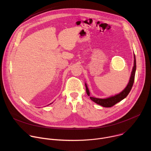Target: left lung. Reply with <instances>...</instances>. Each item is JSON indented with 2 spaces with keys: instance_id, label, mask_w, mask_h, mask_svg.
Returning a JSON list of instances; mask_svg holds the SVG:
<instances>
[{
  "instance_id": "8db88e82",
  "label": "left lung",
  "mask_w": 151,
  "mask_h": 151,
  "mask_svg": "<svg viewBox=\"0 0 151 151\" xmlns=\"http://www.w3.org/2000/svg\"><path fill=\"white\" fill-rule=\"evenodd\" d=\"M134 66L133 68V70L131 74V77L130 79V81H129V82L126 87V88L119 94H116L114 96L110 97L109 98L107 99H98L96 97H90V99L94 101L96 103L101 105L103 107H110L113 106H114L115 104L119 102L124 99H125L129 93L130 92L132 87L134 83V77H135V73H136V57L134 55ZM85 88H86V92H87V94L88 96H90V92L88 90V88L87 87V85L85 83Z\"/></svg>"
}]
</instances>
